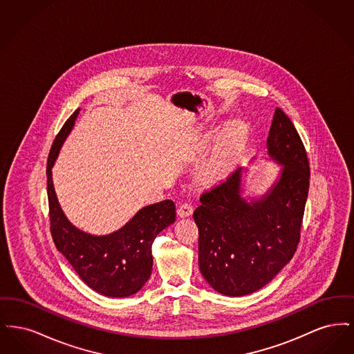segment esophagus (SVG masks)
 Instances as JSON below:
<instances>
[{"instance_id": "esophagus-1", "label": "esophagus", "mask_w": 354, "mask_h": 354, "mask_svg": "<svg viewBox=\"0 0 354 354\" xmlns=\"http://www.w3.org/2000/svg\"><path fill=\"white\" fill-rule=\"evenodd\" d=\"M194 212V207L189 204V203H182L179 204L178 207V215L180 218H187V216H191Z\"/></svg>"}]
</instances>
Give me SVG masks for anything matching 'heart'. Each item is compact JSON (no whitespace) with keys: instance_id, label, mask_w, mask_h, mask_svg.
Here are the masks:
<instances>
[{"instance_id":"obj_1","label":"heart","mask_w":354,"mask_h":354,"mask_svg":"<svg viewBox=\"0 0 354 354\" xmlns=\"http://www.w3.org/2000/svg\"><path fill=\"white\" fill-rule=\"evenodd\" d=\"M245 142V127L243 123L236 122L231 124L224 134L221 135L219 143L203 166L201 171V179L204 183H215L220 180L231 169L237 155L243 150Z\"/></svg>"}]
</instances>
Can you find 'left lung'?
Wrapping results in <instances>:
<instances>
[{"label":"left lung","mask_w":354,"mask_h":354,"mask_svg":"<svg viewBox=\"0 0 354 354\" xmlns=\"http://www.w3.org/2000/svg\"><path fill=\"white\" fill-rule=\"evenodd\" d=\"M268 153L283 165L267 195L240 196L241 169L204 191L194 212L199 230V270L219 293L244 296L268 284L297 250L309 191L310 169L303 140L281 109H276Z\"/></svg>","instance_id":"1"}]
</instances>
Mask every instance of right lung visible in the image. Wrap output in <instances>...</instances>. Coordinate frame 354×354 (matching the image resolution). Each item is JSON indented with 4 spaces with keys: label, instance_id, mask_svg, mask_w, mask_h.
Returning <instances> with one entry per match:
<instances>
[{
    "label": "right lung",
    "instance_id": "obj_1",
    "mask_svg": "<svg viewBox=\"0 0 354 354\" xmlns=\"http://www.w3.org/2000/svg\"><path fill=\"white\" fill-rule=\"evenodd\" d=\"M80 113L75 110L65 122L51 146L46 175L49 220L53 241L86 286L110 297L136 293L151 276V245L156 235L175 221L172 201L142 208L117 232L91 236L75 228L62 212L51 180V167ZM66 135L61 136L60 134Z\"/></svg>",
    "mask_w": 354,
    "mask_h": 354
}]
</instances>
